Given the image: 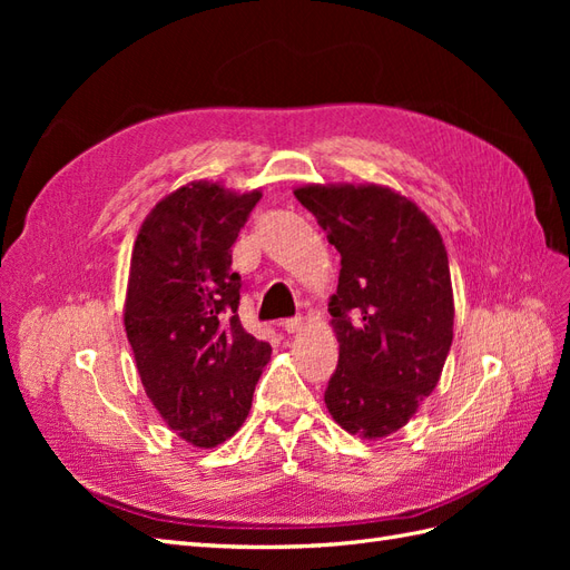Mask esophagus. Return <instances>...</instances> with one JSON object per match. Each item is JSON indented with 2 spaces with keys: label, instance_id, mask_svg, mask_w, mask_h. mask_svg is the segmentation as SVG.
Instances as JSON below:
<instances>
[{
  "label": "esophagus",
  "instance_id": "34e87169",
  "mask_svg": "<svg viewBox=\"0 0 570 570\" xmlns=\"http://www.w3.org/2000/svg\"><path fill=\"white\" fill-rule=\"evenodd\" d=\"M302 325H304V321L297 316V318H287L285 323H283V327H285V333H289V335H295V333H299L302 331Z\"/></svg>",
  "mask_w": 570,
  "mask_h": 570
}]
</instances>
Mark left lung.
<instances>
[{
	"instance_id": "1",
	"label": "left lung",
	"mask_w": 570,
	"mask_h": 570,
	"mask_svg": "<svg viewBox=\"0 0 570 570\" xmlns=\"http://www.w3.org/2000/svg\"><path fill=\"white\" fill-rule=\"evenodd\" d=\"M295 197L340 252L327 302L340 342L325 406L361 440L387 438L435 390L454 340V292L442 235L385 185H302Z\"/></svg>"
}]
</instances>
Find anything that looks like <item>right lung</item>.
<instances>
[{
    "label": "right lung",
    "instance_id": "1",
    "mask_svg": "<svg viewBox=\"0 0 570 570\" xmlns=\"http://www.w3.org/2000/svg\"><path fill=\"white\" fill-rule=\"evenodd\" d=\"M262 189L193 180L157 202L130 256L124 325L149 402L180 440L212 450L245 423L271 344L237 316L230 247Z\"/></svg>",
    "mask_w": 570,
    "mask_h": 570
}]
</instances>
